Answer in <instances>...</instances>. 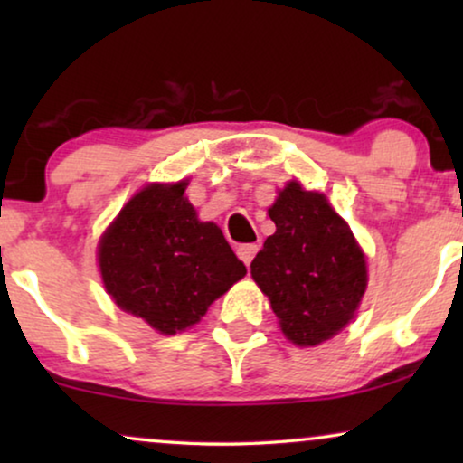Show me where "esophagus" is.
<instances>
[{
  "instance_id": "1",
  "label": "esophagus",
  "mask_w": 463,
  "mask_h": 463,
  "mask_svg": "<svg viewBox=\"0 0 463 463\" xmlns=\"http://www.w3.org/2000/svg\"><path fill=\"white\" fill-rule=\"evenodd\" d=\"M257 250H259V246L257 244H242V246H238V257L242 259V261L246 263V265H250V261L252 259H255V255H257Z\"/></svg>"
}]
</instances>
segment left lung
Listing matches in <instances>:
<instances>
[{
  "label": "left lung",
  "mask_w": 463,
  "mask_h": 463,
  "mask_svg": "<svg viewBox=\"0 0 463 463\" xmlns=\"http://www.w3.org/2000/svg\"><path fill=\"white\" fill-rule=\"evenodd\" d=\"M274 236L250 263L284 337L318 345L354 318L366 290V261L326 195L290 181L269 208Z\"/></svg>",
  "instance_id": "left-lung-1"
}]
</instances>
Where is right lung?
I'll return each instance as SVG.
<instances>
[{
    "mask_svg": "<svg viewBox=\"0 0 463 463\" xmlns=\"http://www.w3.org/2000/svg\"><path fill=\"white\" fill-rule=\"evenodd\" d=\"M185 187V181L143 187L99 242L107 293L162 335L200 322L246 274L223 232L198 219Z\"/></svg>",
    "mask_w": 463,
    "mask_h": 463,
    "instance_id": "right-lung-1",
    "label": "right lung"
}]
</instances>
